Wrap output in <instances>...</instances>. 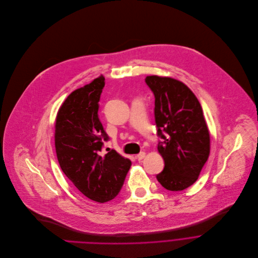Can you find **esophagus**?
<instances>
[{
	"label": "esophagus",
	"instance_id": "obj_1",
	"mask_svg": "<svg viewBox=\"0 0 258 258\" xmlns=\"http://www.w3.org/2000/svg\"><path fill=\"white\" fill-rule=\"evenodd\" d=\"M145 158V152H143V151H141V152H139L137 156H136V159L138 160V161H141V160H143Z\"/></svg>",
	"mask_w": 258,
	"mask_h": 258
}]
</instances>
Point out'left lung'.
Returning <instances> with one entry per match:
<instances>
[{
	"label": "left lung",
	"mask_w": 258,
	"mask_h": 258,
	"mask_svg": "<svg viewBox=\"0 0 258 258\" xmlns=\"http://www.w3.org/2000/svg\"><path fill=\"white\" fill-rule=\"evenodd\" d=\"M145 83L154 95V119L161 138L158 150L165 161L157 179L167 190H184L197 180L210 156L211 137L202 108L179 80L153 75L147 76Z\"/></svg>",
	"instance_id": "8db88e82"
}]
</instances>
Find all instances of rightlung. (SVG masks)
Here are the masks:
<instances>
[{
  "label": "right lung",
  "instance_id": "add662e5",
  "mask_svg": "<svg viewBox=\"0 0 258 258\" xmlns=\"http://www.w3.org/2000/svg\"><path fill=\"white\" fill-rule=\"evenodd\" d=\"M105 78L74 90L63 102L57 119L55 146L60 167L89 199L104 203L120 192L131 162L112 149L101 156L109 136L98 118Z\"/></svg>",
  "mask_w": 258,
  "mask_h": 258
}]
</instances>
